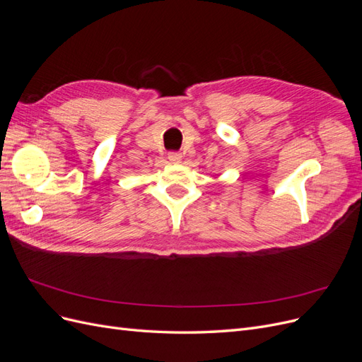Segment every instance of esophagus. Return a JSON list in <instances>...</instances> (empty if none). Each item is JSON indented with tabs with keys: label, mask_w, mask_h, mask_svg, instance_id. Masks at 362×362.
I'll list each match as a JSON object with an SVG mask.
<instances>
[{
	"label": "esophagus",
	"mask_w": 362,
	"mask_h": 362,
	"mask_svg": "<svg viewBox=\"0 0 362 362\" xmlns=\"http://www.w3.org/2000/svg\"><path fill=\"white\" fill-rule=\"evenodd\" d=\"M168 158H169V161H170V163H173V164H178V163L181 161V158H182V156L180 154V152H169Z\"/></svg>",
	"instance_id": "1"
}]
</instances>
